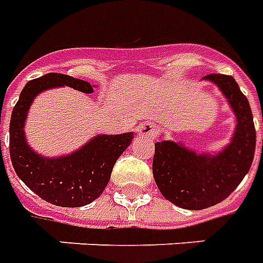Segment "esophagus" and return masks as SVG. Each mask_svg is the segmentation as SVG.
I'll use <instances>...</instances> for the list:
<instances>
[{
    "label": "esophagus",
    "mask_w": 263,
    "mask_h": 263,
    "mask_svg": "<svg viewBox=\"0 0 263 263\" xmlns=\"http://www.w3.org/2000/svg\"><path fill=\"white\" fill-rule=\"evenodd\" d=\"M155 132H156V126L153 125L152 122H142L138 126V135L141 138L155 137Z\"/></svg>",
    "instance_id": "1"
}]
</instances>
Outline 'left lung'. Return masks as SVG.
<instances>
[{
	"instance_id": "left-lung-1",
	"label": "left lung",
	"mask_w": 263,
	"mask_h": 263,
	"mask_svg": "<svg viewBox=\"0 0 263 263\" xmlns=\"http://www.w3.org/2000/svg\"><path fill=\"white\" fill-rule=\"evenodd\" d=\"M202 81L217 86L234 112L235 128L230 142L212 155L186 147L182 142L160 141L155 143L153 157V177L161 195L190 211L224 201L247 176L255 155L254 117L234 78L211 73Z\"/></svg>"
}]
</instances>
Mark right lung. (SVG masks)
Masks as SVG:
<instances>
[{
	"mask_svg": "<svg viewBox=\"0 0 263 263\" xmlns=\"http://www.w3.org/2000/svg\"><path fill=\"white\" fill-rule=\"evenodd\" d=\"M68 86L93 93L95 85L62 73H47L28 82L21 92L9 122V152L17 177L46 202L62 208H79L102 195L112 167L131 145L134 132L96 135L68 155L43 156L32 149L25 134V122L34 97L54 87ZM1 149V139H0Z\"/></svg>",
	"mask_w": 263,
	"mask_h": 263,
	"instance_id": "add662e5",
	"label": "right lung"
}]
</instances>
